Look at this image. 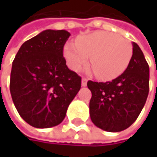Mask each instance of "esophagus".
I'll return each mask as SVG.
<instances>
[{"label":"esophagus","instance_id":"34e87169","mask_svg":"<svg viewBox=\"0 0 157 157\" xmlns=\"http://www.w3.org/2000/svg\"><path fill=\"white\" fill-rule=\"evenodd\" d=\"M87 85V79L82 77V86H86Z\"/></svg>","mask_w":157,"mask_h":157}]
</instances>
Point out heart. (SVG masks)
Segmentation results:
<instances>
[{"mask_svg":"<svg viewBox=\"0 0 157 157\" xmlns=\"http://www.w3.org/2000/svg\"><path fill=\"white\" fill-rule=\"evenodd\" d=\"M64 57L70 68L78 72L90 63L95 76L112 80L121 75L128 67L132 56V44L118 34L96 32L69 43L64 47Z\"/></svg>","mask_w":157,"mask_h":157,"instance_id":"1","label":"heart"}]
</instances>
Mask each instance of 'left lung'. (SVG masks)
<instances>
[{
    "instance_id": "obj_1",
    "label": "left lung",
    "mask_w": 157,
    "mask_h": 157,
    "mask_svg": "<svg viewBox=\"0 0 157 157\" xmlns=\"http://www.w3.org/2000/svg\"><path fill=\"white\" fill-rule=\"evenodd\" d=\"M132 45L131 62L121 75L106 82H87L91 120L106 132H121L133 124L148 96L149 66L138 44Z\"/></svg>"
}]
</instances>
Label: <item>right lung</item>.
Instances as JSON below:
<instances>
[{
    "instance_id": "add662e5",
    "label": "right lung",
    "mask_w": 157,
    "mask_h": 157,
    "mask_svg": "<svg viewBox=\"0 0 157 157\" xmlns=\"http://www.w3.org/2000/svg\"><path fill=\"white\" fill-rule=\"evenodd\" d=\"M65 30H45L26 41L13 62L10 91L21 117L36 128L61 124L81 88V77L63 55L70 36Z\"/></svg>"
}]
</instances>
